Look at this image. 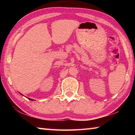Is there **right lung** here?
I'll return each mask as SVG.
<instances>
[{"label": "right lung", "instance_id": "add662e5", "mask_svg": "<svg viewBox=\"0 0 135 135\" xmlns=\"http://www.w3.org/2000/svg\"><path fill=\"white\" fill-rule=\"evenodd\" d=\"M20 94H21V95H22V94H21V93H20ZM28 99H30V100H33V99H30V98H28Z\"/></svg>", "mask_w": 135, "mask_h": 135}]
</instances>
